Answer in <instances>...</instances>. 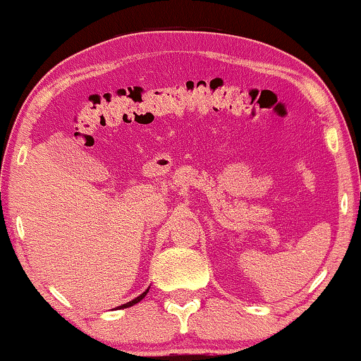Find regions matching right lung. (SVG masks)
Listing matches in <instances>:
<instances>
[{
    "label": "right lung",
    "instance_id": "obj_1",
    "mask_svg": "<svg viewBox=\"0 0 361 361\" xmlns=\"http://www.w3.org/2000/svg\"><path fill=\"white\" fill-rule=\"evenodd\" d=\"M149 290V288H148ZM148 290H146V291H143L142 293V295H140L138 298H135V299H133V301H130V302H127V304H122V305H119V309H126V307H130V305H133V304H137V302H140V301H142V299L146 296V293H148Z\"/></svg>",
    "mask_w": 361,
    "mask_h": 361
}]
</instances>
